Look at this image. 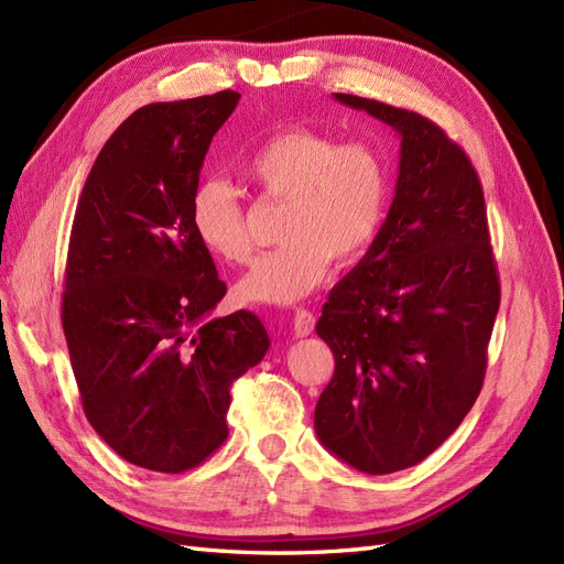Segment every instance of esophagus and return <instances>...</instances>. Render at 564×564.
<instances>
[{"instance_id": "esophagus-1", "label": "esophagus", "mask_w": 564, "mask_h": 564, "mask_svg": "<svg viewBox=\"0 0 564 564\" xmlns=\"http://www.w3.org/2000/svg\"><path fill=\"white\" fill-rule=\"evenodd\" d=\"M314 324H316V319H314V314H312V312H307V310H297V312H295V316H293V334H295V338H305V336H310L312 330H314Z\"/></svg>"}]
</instances>
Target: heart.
<instances>
[{"mask_svg":"<svg viewBox=\"0 0 564 564\" xmlns=\"http://www.w3.org/2000/svg\"><path fill=\"white\" fill-rule=\"evenodd\" d=\"M245 176L267 195L288 199L281 248L267 252L240 279L242 302L293 305L328 273L330 259L348 264L362 254L381 226L388 166L369 142L291 128L267 140L242 164ZM199 242L228 264L248 262L252 236L242 195L226 178H205L191 199Z\"/></svg>","mask_w":564,"mask_h":564,"instance_id":"heart-1","label":"heart"}]
</instances>
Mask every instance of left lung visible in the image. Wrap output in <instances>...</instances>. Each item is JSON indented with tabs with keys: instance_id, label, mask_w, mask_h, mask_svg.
I'll use <instances>...</instances> for the list:
<instances>
[{
	"instance_id": "left-lung-1",
	"label": "left lung",
	"mask_w": 564,
	"mask_h": 564,
	"mask_svg": "<svg viewBox=\"0 0 564 564\" xmlns=\"http://www.w3.org/2000/svg\"><path fill=\"white\" fill-rule=\"evenodd\" d=\"M334 99L391 126L400 164L386 221L316 322L336 371L314 431L350 467L391 474L436 451L479 398L500 283L469 156L420 113Z\"/></svg>"
}]
</instances>
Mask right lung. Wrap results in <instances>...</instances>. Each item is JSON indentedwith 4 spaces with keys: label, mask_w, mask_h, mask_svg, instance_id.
<instances>
[{
    "label": "right lung",
    "mask_w": 564,
    "mask_h": 564,
    "mask_svg": "<svg viewBox=\"0 0 564 564\" xmlns=\"http://www.w3.org/2000/svg\"><path fill=\"white\" fill-rule=\"evenodd\" d=\"M240 95L131 113L97 154L68 240L62 324L83 410L113 453L181 474L228 436L230 386L264 359L254 312L226 295L191 221L214 133Z\"/></svg>",
    "instance_id": "add662e5"
}]
</instances>
